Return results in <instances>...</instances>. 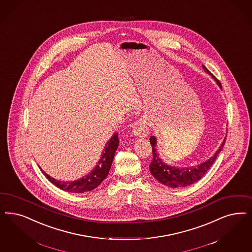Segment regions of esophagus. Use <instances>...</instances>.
I'll return each instance as SVG.
<instances>
[{"label":"esophagus","mask_w":252,"mask_h":252,"mask_svg":"<svg viewBox=\"0 0 252 252\" xmlns=\"http://www.w3.org/2000/svg\"><path fill=\"white\" fill-rule=\"evenodd\" d=\"M133 134L139 138L147 137L149 134V128H148L147 122L145 119L140 118L135 122L133 126Z\"/></svg>","instance_id":"1"}]
</instances>
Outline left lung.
I'll return each instance as SVG.
<instances>
[{
  "instance_id": "obj_1",
  "label": "left lung",
  "mask_w": 252,
  "mask_h": 252,
  "mask_svg": "<svg viewBox=\"0 0 252 252\" xmlns=\"http://www.w3.org/2000/svg\"><path fill=\"white\" fill-rule=\"evenodd\" d=\"M202 67L212 76V78L215 80L218 86L221 88V84L220 83V81L213 74H211V72L204 65H202ZM225 140L226 138L223 139V141L221 142L220 146L218 149L217 152L214 154V156L210 157L207 161L194 166L180 167V166L167 165L163 162V160L159 157V154L157 153V138L152 136L150 138V142L153 148V160L149 165L150 171L159 183L166 185L168 187L178 188V187L189 186L192 183L198 182L200 179L208 172V169L216 161V158L224 146Z\"/></svg>"
}]
</instances>
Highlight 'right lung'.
Instances as JSON below:
<instances>
[{
	"label": "right lung",
	"mask_w": 252,
	"mask_h": 252,
	"mask_svg": "<svg viewBox=\"0 0 252 252\" xmlns=\"http://www.w3.org/2000/svg\"><path fill=\"white\" fill-rule=\"evenodd\" d=\"M118 145H119L118 133H114L113 137L105 144L101 157L98 160L96 165L93 168V170L90 173L87 174V176L83 177L82 179L77 181L61 182L47 175L43 169H41V171L44 174V176L50 183H53L55 186L59 187L63 191L77 192V193L92 191L102 183L105 178L108 176L111 165L113 163L115 151L117 150Z\"/></svg>",
	"instance_id": "add662e5"
}]
</instances>
